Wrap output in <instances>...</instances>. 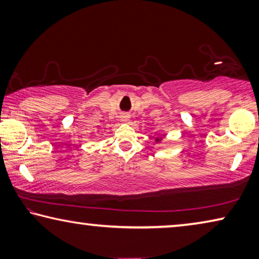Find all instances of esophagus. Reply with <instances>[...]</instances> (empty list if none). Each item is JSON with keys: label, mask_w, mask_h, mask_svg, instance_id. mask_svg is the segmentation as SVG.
I'll return each instance as SVG.
<instances>
[{"label": "esophagus", "mask_w": 259, "mask_h": 259, "mask_svg": "<svg viewBox=\"0 0 259 259\" xmlns=\"http://www.w3.org/2000/svg\"><path fill=\"white\" fill-rule=\"evenodd\" d=\"M121 117H122V121H124V122H128V121H129V118H130L128 114H123Z\"/></svg>", "instance_id": "esophagus-1"}]
</instances>
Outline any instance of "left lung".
I'll return each instance as SVG.
<instances>
[{
  "label": "left lung",
  "mask_w": 259,
  "mask_h": 259,
  "mask_svg": "<svg viewBox=\"0 0 259 259\" xmlns=\"http://www.w3.org/2000/svg\"><path fill=\"white\" fill-rule=\"evenodd\" d=\"M161 141H163L161 138H156V143H160Z\"/></svg>",
  "instance_id": "8db88e82"
}]
</instances>
